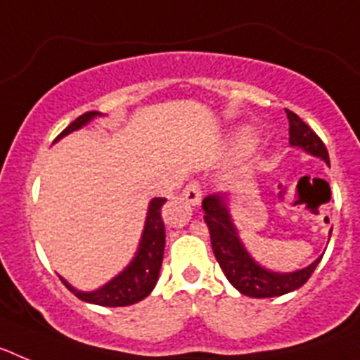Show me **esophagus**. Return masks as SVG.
I'll return each instance as SVG.
<instances>
[{
    "mask_svg": "<svg viewBox=\"0 0 360 360\" xmlns=\"http://www.w3.org/2000/svg\"><path fill=\"white\" fill-rule=\"evenodd\" d=\"M182 196L191 205H198L200 200H202V187H200L198 182H189L186 186V189H184Z\"/></svg>",
    "mask_w": 360,
    "mask_h": 360,
    "instance_id": "1",
    "label": "esophagus"
}]
</instances>
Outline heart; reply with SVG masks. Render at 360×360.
<instances>
[{
	"mask_svg": "<svg viewBox=\"0 0 360 360\" xmlns=\"http://www.w3.org/2000/svg\"><path fill=\"white\" fill-rule=\"evenodd\" d=\"M254 142H256V136H254V131L250 129H241L240 133L234 139V146L240 153H247L254 148Z\"/></svg>",
	"mask_w": 360,
	"mask_h": 360,
	"instance_id": "1",
	"label": "heart"
}]
</instances>
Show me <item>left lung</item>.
<instances>
[{
	"instance_id": "8db88e82",
	"label": "left lung",
	"mask_w": 360,
	"mask_h": 360,
	"mask_svg": "<svg viewBox=\"0 0 360 360\" xmlns=\"http://www.w3.org/2000/svg\"><path fill=\"white\" fill-rule=\"evenodd\" d=\"M287 117L290 124L288 142L292 148L303 149L304 153L321 158L324 164L330 165L328 151L319 136L311 131L294 111L287 110ZM202 209L205 211L203 219L211 232V245L216 262L219 263L232 287L240 294L249 295V297H278V295L297 290L308 281V278L314 274L316 266L323 259V256H319L314 263L294 272H274V270L265 269L250 256L249 250L241 243L238 229L229 211V196L221 193L205 196Z\"/></svg>"
}]
</instances>
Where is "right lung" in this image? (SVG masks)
<instances>
[{
	"mask_svg": "<svg viewBox=\"0 0 360 360\" xmlns=\"http://www.w3.org/2000/svg\"><path fill=\"white\" fill-rule=\"evenodd\" d=\"M101 115L103 113H98V111H88L84 115L77 117L68 128L63 129L61 135L57 136L53 142L61 141L63 136L70 135L72 131H77L82 126L91 122L95 117ZM164 203L165 198H153L149 202L144 231H142V238L139 241V249H136L135 257L120 274H117L106 285L91 292L77 290L65 278H61L66 288L77 295L81 301L98 304V307H128V304H135L144 297H148L153 288H155V285H157L162 259H164L165 227L160 214Z\"/></svg>",
	"mask_w": 360,
	"mask_h": 360,
	"instance_id": "1",
	"label": "right lung"
}]
</instances>
